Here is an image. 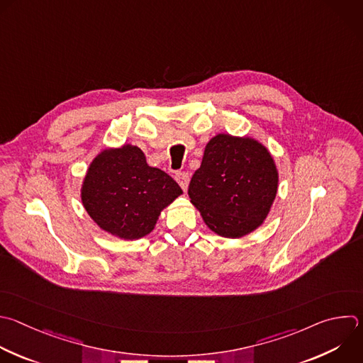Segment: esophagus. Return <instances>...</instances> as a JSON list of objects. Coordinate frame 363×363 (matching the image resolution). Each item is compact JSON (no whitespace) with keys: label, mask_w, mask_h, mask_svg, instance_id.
I'll return each mask as SVG.
<instances>
[{"label":"esophagus","mask_w":363,"mask_h":363,"mask_svg":"<svg viewBox=\"0 0 363 363\" xmlns=\"http://www.w3.org/2000/svg\"><path fill=\"white\" fill-rule=\"evenodd\" d=\"M175 179H177V182L179 184V186H181L184 191H186L188 184H189V174H188V172H178V174L175 175Z\"/></svg>","instance_id":"1"}]
</instances>
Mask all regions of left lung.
I'll use <instances>...</instances> for the list:
<instances>
[{
	"label": "left lung",
	"instance_id": "obj_1",
	"mask_svg": "<svg viewBox=\"0 0 363 363\" xmlns=\"http://www.w3.org/2000/svg\"><path fill=\"white\" fill-rule=\"evenodd\" d=\"M277 191L278 171L262 144L219 134L206 144L188 195L215 233L240 238L264 222Z\"/></svg>",
	"mask_w": 363,
	"mask_h": 363
}]
</instances>
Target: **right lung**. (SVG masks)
<instances>
[{"label": "right lung", "mask_w": 363, "mask_h": 363, "mask_svg": "<svg viewBox=\"0 0 363 363\" xmlns=\"http://www.w3.org/2000/svg\"><path fill=\"white\" fill-rule=\"evenodd\" d=\"M182 194L164 171L147 164L138 147L102 151L89 165L82 203L104 230L124 239L150 233L161 211Z\"/></svg>", "instance_id": "1"}]
</instances>
